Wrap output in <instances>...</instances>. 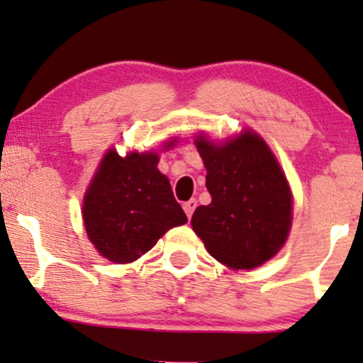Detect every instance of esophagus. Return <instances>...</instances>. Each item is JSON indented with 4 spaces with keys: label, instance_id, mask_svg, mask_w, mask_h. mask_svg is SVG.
Instances as JSON below:
<instances>
[{
    "label": "esophagus",
    "instance_id": "obj_1",
    "mask_svg": "<svg viewBox=\"0 0 363 363\" xmlns=\"http://www.w3.org/2000/svg\"><path fill=\"white\" fill-rule=\"evenodd\" d=\"M196 206H198V201H196V199H189V201H186L184 205H182V208H184V211L187 215V218H191V216H193Z\"/></svg>",
    "mask_w": 363,
    "mask_h": 363
}]
</instances>
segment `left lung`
I'll use <instances>...</instances> for the list:
<instances>
[{
	"instance_id": "obj_1",
	"label": "left lung",
	"mask_w": 363,
	"mask_h": 363,
	"mask_svg": "<svg viewBox=\"0 0 363 363\" xmlns=\"http://www.w3.org/2000/svg\"><path fill=\"white\" fill-rule=\"evenodd\" d=\"M206 167L208 206L191 225L208 252L232 269H252L280 251L291 223V194L277 158L256 133L225 145L196 140Z\"/></svg>"
}]
</instances>
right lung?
Returning <instances> with one entry per match:
<instances>
[{
    "mask_svg": "<svg viewBox=\"0 0 363 363\" xmlns=\"http://www.w3.org/2000/svg\"><path fill=\"white\" fill-rule=\"evenodd\" d=\"M157 164L155 153L119 157L111 150L86 191L83 199L86 235L112 262L136 261L169 228L187 222L169 179L160 174Z\"/></svg>",
    "mask_w": 363,
    "mask_h": 363,
    "instance_id": "right-lung-1",
    "label": "right lung"
}]
</instances>
